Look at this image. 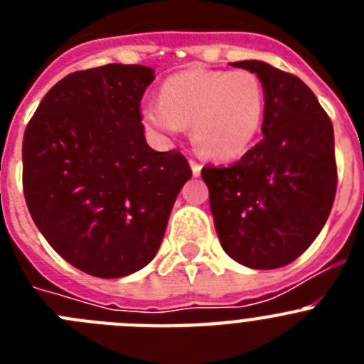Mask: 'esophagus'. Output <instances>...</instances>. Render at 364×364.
Wrapping results in <instances>:
<instances>
[{
    "mask_svg": "<svg viewBox=\"0 0 364 364\" xmlns=\"http://www.w3.org/2000/svg\"><path fill=\"white\" fill-rule=\"evenodd\" d=\"M189 164H191V171H193V175H195V176L200 175V171H202V166H200V164H198L197 160H191V162H189Z\"/></svg>",
    "mask_w": 364,
    "mask_h": 364,
    "instance_id": "1",
    "label": "esophagus"
}]
</instances>
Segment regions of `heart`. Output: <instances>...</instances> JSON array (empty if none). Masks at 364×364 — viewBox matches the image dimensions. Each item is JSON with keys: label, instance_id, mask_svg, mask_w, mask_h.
<instances>
[{"label": "heart", "instance_id": "obj_1", "mask_svg": "<svg viewBox=\"0 0 364 364\" xmlns=\"http://www.w3.org/2000/svg\"><path fill=\"white\" fill-rule=\"evenodd\" d=\"M142 122L162 138L191 124L193 142L211 159L231 160L246 153L262 127L266 92L250 70H182L166 80L160 102L142 105Z\"/></svg>", "mask_w": 364, "mask_h": 364}]
</instances>
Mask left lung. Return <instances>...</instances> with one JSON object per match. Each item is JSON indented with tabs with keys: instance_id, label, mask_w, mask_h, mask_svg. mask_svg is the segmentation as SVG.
Returning <instances> with one entry per match:
<instances>
[{
	"instance_id": "obj_1",
	"label": "left lung",
	"mask_w": 364,
	"mask_h": 364,
	"mask_svg": "<svg viewBox=\"0 0 364 364\" xmlns=\"http://www.w3.org/2000/svg\"><path fill=\"white\" fill-rule=\"evenodd\" d=\"M266 92L262 140L228 167H202L224 252L240 264H290L321 233L337 189L333 125L310 87L269 63L235 62Z\"/></svg>"
}]
</instances>
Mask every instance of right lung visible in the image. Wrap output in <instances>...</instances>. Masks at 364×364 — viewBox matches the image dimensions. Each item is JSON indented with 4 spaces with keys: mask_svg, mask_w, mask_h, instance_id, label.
Masks as SVG:
<instances>
[{
    "mask_svg": "<svg viewBox=\"0 0 364 364\" xmlns=\"http://www.w3.org/2000/svg\"><path fill=\"white\" fill-rule=\"evenodd\" d=\"M154 70L109 63L56 83L23 136V195L47 242L74 268L125 277L153 260L191 167L154 151L140 102Z\"/></svg>",
    "mask_w": 364,
    "mask_h": 364,
    "instance_id": "obj_1",
    "label": "right lung"
}]
</instances>
